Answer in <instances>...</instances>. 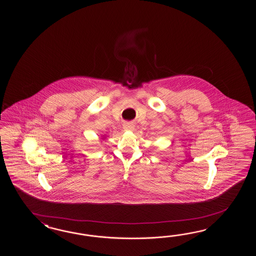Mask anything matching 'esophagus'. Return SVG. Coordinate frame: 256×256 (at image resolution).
<instances>
[{"mask_svg":"<svg viewBox=\"0 0 256 256\" xmlns=\"http://www.w3.org/2000/svg\"><path fill=\"white\" fill-rule=\"evenodd\" d=\"M123 128L125 130H134L135 126H134L133 123H131V122H126V123H124V125H123Z\"/></svg>","mask_w":256,"mask_h":256,"instance_id":"1","label":"esophagus"}]
</instances>
